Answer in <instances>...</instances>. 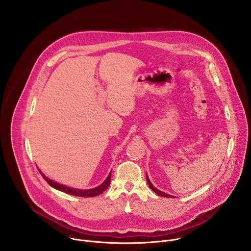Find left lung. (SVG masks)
<instances>
[{
  "label": "left lung",
  "instance_id": "8db88e82",
  "mask_svg": "<svg viewBox=\"0 0 251 251\" xmlns=\"http://www.w3.org/2000/svg\"><path fill=\"white\" fill-rule=\"evenodd\" d=\"M146 177H147V182H148V185H149V187H150V189L152 190V191H154L158 196H161V197H165V198H174L173 196H171V195H168V194H165V193H163V192H160L159 190H157L153 185H152V183L150 182V180H149V177H148V176L146 175Z\"/></svg>",
  "mask_w": 251,
  "mask_h": 251
}]
</instances>
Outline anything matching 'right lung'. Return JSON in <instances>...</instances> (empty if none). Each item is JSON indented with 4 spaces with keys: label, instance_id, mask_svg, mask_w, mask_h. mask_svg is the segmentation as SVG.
I'll use <instances>...</instances> for the list:
<instances>
[{
    "label": "right lung",
    "instance_id": "right-lung-1",
    "mask_svg": "<svg viewBox=\"0 0 251 251\" xmlns=\"http://www.w3.org/2000/svg\"><path fill=\"white\" fill-rule=\"evenodd\" d=\"M40 171V170H39ZM41 175L43 176V177L46 180V182H48V184L50 186H51L52 188L56 189V190H59L63 193H66V194H69V195H73V196H77V197H86V198H91V197H96L100 194H102L107 188L109 187L110 185V178H111V173L109 174V176H107L106 180L103 182V184H101L99 187L95 188V189H92V190H77V189H71V188H68V187H65V186H62L60 184H57V183H54L53 181L50 180V178L48 176H46L41 171H40Z\"/></svg>",
    "mask_w": 251,
    "mask_h": 251
}]
</instances>
